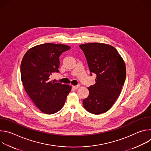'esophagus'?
<instances>
[{
	"mask_svg": "<svg viewBox=\"0 0 151 151\" xmlns=\"http://www.w3.org/2000/svg\"><path fill=\"white\" fill-rule=\"evenodd\" d=\"M79 87H80V86H79V85H73V88L74 89L76 90V89H78V88H79Z\"/></svg>",
	"mask_w": 151,
	"mask_h": 151,
	"instance_id": "1",
	"label": "esophagus"
}]
</instances>
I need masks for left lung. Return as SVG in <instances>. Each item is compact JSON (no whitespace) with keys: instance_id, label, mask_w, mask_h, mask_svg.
<instances>
[{"instance_id":"left-lung-1","label":"left lung","mask_w":151,"mask_h":151,"mask_svg":"<svg viewBox=\"0 0 151 151\" xmlns=\"http://www.w3.org/2000/svg\"><path fill=\"white\" fill-rule=\"evenodd\" d=\"M87 59L90 75H97L96 83L88 87L89 96L83 100L84 108L99 115L107 112L119 96L126 78L125 63L112 46L89 43L79 45Z\"/></svg>"}]
</instances>
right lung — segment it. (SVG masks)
<instances>
[{"label":"right lung","instance_id":"1","mask_svg":"<svg viewBox=\"0 0 151 151\" xmlns=\"http://www.w3.org/2000/svg\"><path fill=\"white\" fill-rule=\"evenodd\" d=\"M70 47L47 43L29 49L21 63V78L24 89L41 112L53 114L63 107L71 90L69 85L51 81L58 73L60 56Z\"/></svg>","mask_w":151,"mask_h":151}]
</instances>
